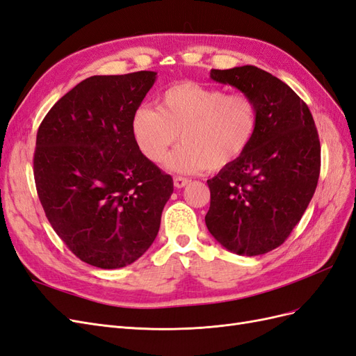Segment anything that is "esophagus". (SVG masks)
Wrapping results in <instances>:
<instances>
[{"mask_svg":"<svg viewBox=\"0 0 356 356\" xmlns=\"http://www.w3.org/2000/svg\"><path fill=\"white\" fill-rule=\"evenodd\" d=\"M187 184H188V178H184V177H175L174 178V186L177 188H182V187H186Z\"/></svg>","mask_w":356,"mask_h":356,"instance_id":"1","label":"esophagus"}]
</instances>
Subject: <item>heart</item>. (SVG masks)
Segmentation results:
<instances>
[{
    "mask_svg": "<svg viewBox=\"0 0 356 356\" xmlns=\"http://www.w3.org/2000/svg\"><path fill=\"white\" fill-rule=\"evenodd\" d=\"M258 127L255 101L193 81L170 86L159 108L141 106L132 117L135 143L149 161L160 163L181 136L182 144L166 161L178 174L220 170L250 148Z\"/></svg>",
    "mask_w": 356,
    "mask_h": 356,
    "instance_id": "heart-1",
    "label": "heart"
}]
</instances>
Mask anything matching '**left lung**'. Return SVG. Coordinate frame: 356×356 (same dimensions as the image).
Wrapping results in <instances>:
<instances>
[{"instance_id":"1","label":"left lung","mask_w":356,"mask_h":356,"mask_svg":"<svg viewBox=\"0 0 356 356\" xmlns=\"http://www.w3.org/2000/svg\"><path fill=\"white\" fill-rule=\"evenodd\" d=\"M211 79L250 95L258 127L245 154L208 179L209 233L225 250L254 257L281 246L314 197L321 144L314 117L288 84L252 65Z\"/></svg>"}]
</instances>
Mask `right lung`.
<instances>
[{
    "mask_svg": "<svg viewBox=\"0 0 356 356\" xmlns=\"http://www.w3.org/2000/svg\"><path fill=\"white\" fill-rule=\"evenodd\" d=\"M157 72L93 75L51 106L37 132L34 178L53 230L81 261L132 264L160 229L172 177L135 143L132 117Z\"/></svg>",
    "mask_w": 356,
    "mask_h": 356,
    "instance_id": "obj_1",
    "label": "right lung"
}]
</instances>
